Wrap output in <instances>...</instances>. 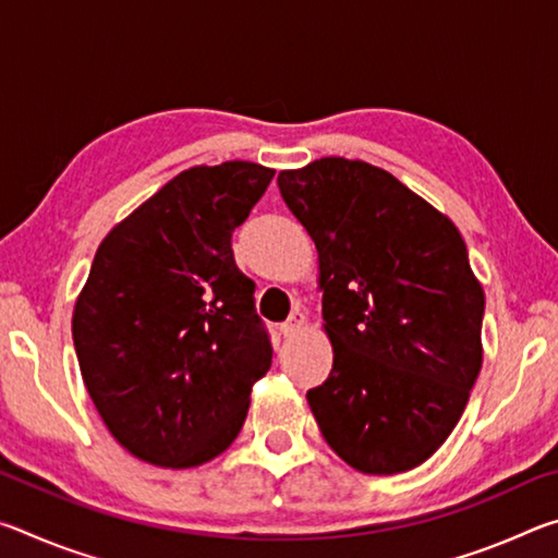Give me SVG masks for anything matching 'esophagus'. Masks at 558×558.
<instances>
[{"mask_svg":"<svg viewBox=\"0 0 558 558\" xmlns=\"http://www.w3.org/2000/svg\"><path fill=\"white\" fill-rule=\"evenodd\" d=\"M302 327H305V315L292 313V315L286 319V323L280 325V335H282V337H295Z\"/></svg>","mask_w":558,"mask_h":558,"instance_id":"34e87169","label":"esophagus"}]
</instances>
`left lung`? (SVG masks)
Returning a JSON list of instances; mask_svg holds the SVG:
<instances>
[{
  "mask_svg": "<svg viewBox=\"0 0 558 558\" xmlns=\"http://www.w3.org/2000/svg\"><path fill=\"white\" fill-rule=\"evenodd\" d=\"M315 241L332 372L307 391L319 430L364 475L418 468L483 369L485 292L446 214L362 159L278 174Z\"/></svg>",
  "mask_w": 558,
  "mask_h": 558,
  "instance_id": "left-lung-1",
  "label": "left lung"
}]
</instances>
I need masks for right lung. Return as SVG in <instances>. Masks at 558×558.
I'll use <instances>...</instances> for the list:
<instances>
[{"label": "right lung", "mask_w": 558, "mask_h": 558, "mask_svg": "<svg viewBox=\"0 0 558 558\" xmlns=\"http://www.w3.org/2000/svg\"><path fill=\"white\" fill-rule=\"evenodd\" d=\"M272 174L241 159L184 169L98 245L73 307L75 354L112 438L149 465L221 456L270 369L231 233Z\"/></svg>", "instance_id": "1"}]
</instances>
